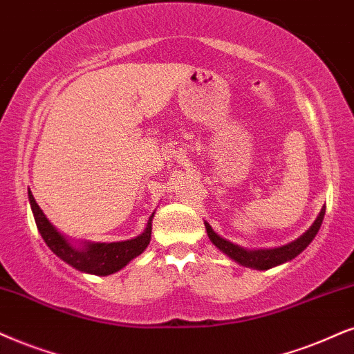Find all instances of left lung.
I'll use <instances>...</instances> for the list:
<instances>
[{
	"instance_id": "8db88e82",
	"label": "left lung",
	"mask_w": 354,
	"mask_h": 354,
	"mask_svg": "<svg viewBox=\"0 0 354 354\" xmlns=\"http://www.w3.org/2000/svg\"><path fill=\"white\" fill-rule=\"evenodd\" d=\"M324 216H325V207H322L319 217L315 218V222L312 223L310 229H308L306 234L299 236L297 240L284 245V247L266 248V250L241 248L239 245L232 243V241L222 239L221 235H217L207 222H204V225H205V230H207L210 241H212V243L216 245L222 253H225L229 258L235 259L239 265L253 268V270H270V268L283 265V263L289 261V259L296 258L299 253H302L304 250L308 247V243L315 239L317 232L320 230L322 222H324Z\"/></svg>"
}]
</instances>
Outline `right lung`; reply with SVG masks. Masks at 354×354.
Returning a JSON list of instances; mask_svg holds the SVG:
<instances>
[{
  "label": "right lung",
  "instance_id": "right-lung-1",
  "mask_svg": "<svg viewBox=\"0 0 354 354\" xmlns=\"http://www.w3.org/2000/svg\"><path fill=\"white\" fill-rule=\"evenodd\" d=\"M29 203L32 209L35 225H37L39 234L42 235L44 241L47 247L57 254L58 258L64 259L70 266L82 272H89V274L96 276H107L118 272L119 270L127 265L131 259L144 253V250L149 247L150 236H151V214L149 222H147V229L144 234H140L136 239L125 240V241H113V243H91V241H84L82 247H75L71 241L62 235L55 227L48 222L46 214L35 203L32 192L29 191Z\"/></svg>",
  "mask_w": 354,
  "mask_h": 354
}]
</instances>
